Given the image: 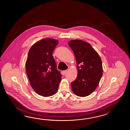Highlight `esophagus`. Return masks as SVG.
<instances>
[{"label":"esophagus","mask_w":130,"mask_h":130,"mask_svg":"<svg viewBox=\"0 0 130 130\" xmlns=\"http://www.w3.org/2000/svg\"><path fill=\"white\" fill-rule=\"evenodd\" d=\"M67 72V70H64V71H63L62 72V74L63 75H64L66 74V72Z\"/></svg>","instance_id":"1"}]
</instances>
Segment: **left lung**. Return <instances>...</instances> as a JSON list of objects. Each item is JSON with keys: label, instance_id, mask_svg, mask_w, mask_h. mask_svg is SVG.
<instances>
[{"label": "left lung", "instance_id": "left-lung-1", "mask_svg": "<svg viewBox=\"0 0 130 130\" xmlns=\"http://www.w3.org/2000/svg\"><path fill=\"white\" fill-rule=\"evenodd\" d=\"M68 44L74 54L78 72L76 79L71 83L72 90L78 96H87L97 88L102 76L101 59L87 42L73 40Z\"/></svg>", "mask_w": 130, "mask_h": 130}]
</instances>
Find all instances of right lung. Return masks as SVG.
<instances>
[{
    "label": "right lung",
    "mask_w": 130,
    "mask_h": 130,
    "mask_svg": "<svg viewBox=\"0 0 130 130\" xmlns=\"http://www.w3.org/2000/svg\"><path fill=\"white\" fill-rule=\"evenodd\" d=\"M58 41L43 39L31 47L25 63L30 86L37 94L49 97L55 94L61 80V73L57 69L53 52Z\"/></svg>",
    "instance_id": "1"
}]
</instances>
